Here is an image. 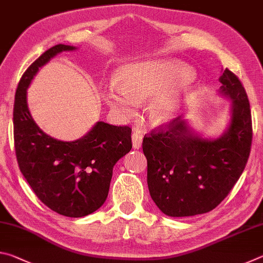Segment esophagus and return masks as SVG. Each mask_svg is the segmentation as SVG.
I'll return each mask as SVG.
<instances>
[{
	"mask_svg": "<svg viewBox=\"0 0 263 263\" xmlns=\"http://www.w3.org/2000/svg\"><path fill=\"white\" fill-rule=\"evenodd\" d=\"M141 144H142V136L138 132H133L132 133V146H133V148H135V149L140 148Z\"/></svg>",
	"mask_w": 263,
	"mask_h": 263,
	"instance_id": "1",
	"label": "esophagus"
}]
</instances>
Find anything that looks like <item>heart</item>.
I'll return each instance as SVG.
<instances>
[{"instance_id":"obj_1","label":"heart","mask_w":263,"mask_h":263,"mask_svg":"<svg viewBox=\"0 0 263 263\" xmlns=\"http://www.w3.org/2000/svg\"><path fill=\"white\" fill-rule=\"evenodd\" d=\"M194 70L177 60H145L119 67L116 81L104 91V101L121 118L135 115L138 103L151 98L147 116L154 126L174 123L195 91Z\"/></svg>"}]
</instances>
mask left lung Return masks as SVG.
<instances>
[{"instance_id":"1","label":"left lung","mask_w":263,"mask_h":263,"mask_svg":"<svg viewBox=\"0 0 263 263\" xmlns=\"http://www.w3.org/2000/svg\"><path fill=\"white\" fill-rule=\"evenodd\" d=\"M218 95L230 100V122L216 138L177 117L167 130L142 140L147 184L157 206L169 217L202 215L215 209L242 174L251 152L252 117L246 90L226 68Z\"/></svg>"}]
</instances>
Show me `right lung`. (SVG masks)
I'll return each instance as SVG.
<instances>
[{"label": "right lung", "mask_w": 263, "mask_h": 263, "mask_svg": "<svg viewBox=\"0 0 263 263\" xmlns=\"http://www.w3.org/2000/svg\"><path fill=\"white\" fill-rule=\"evenodd\" d=\"M78 47L58 44L25 70L14 104V139L22 174L37 197L59 215L79 218L100 209L108 197L116 162L132 148L131 128L97 122L80 139L46 135L30 114L28 88L39 68L61 52Z\"/></svg>", "instance_id": "right-lung-1"}]
</instances>
